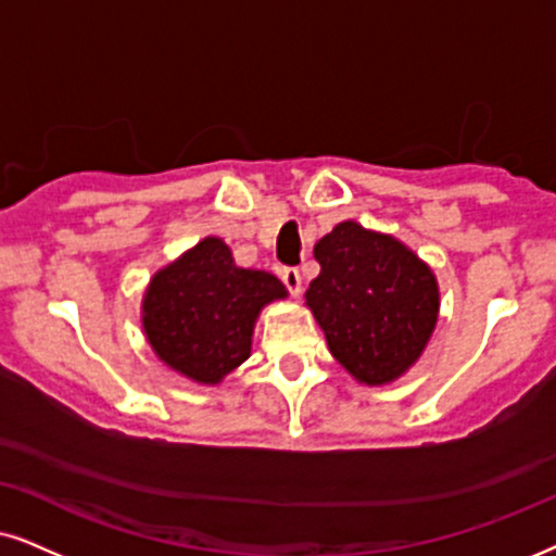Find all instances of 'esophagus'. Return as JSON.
<instances>
[{"label":"esophagus","mask_w":556,"mask_h":556,"mask_svg":"<svg viewBox=\"0 0 556 556\" xmlns=\"http://www.w3.org/2000/svg\"><path fill=\"white\" fill-rule=\"evenodd\" d=\"M279 279H282V285L287 287V292H290L292 298H298L302 292V277L294 266H285V269H279Z\"/></svg>","instance_id":"34e87169"}]
</instances>
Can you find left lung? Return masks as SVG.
<instances>
[{
  "label": "left lung",
  "instance_id": "left-lung-1",
  "mask_svg": "<svg viewBox=\"0 0 556 556\" xmlns=\"http://www.w3.org/2000/svg\"><path fill=\"white\" fill-rule=\"evenodd\" d=\"M315 258L320 274L305 298L330 354L359 382H392L418 359L439 318L431 269L392 236L354 220L323 236Z\"/></svg>",
  "mask_w": 556,
  "mask_h": 556
}]
</instances>
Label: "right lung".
<instances>
[{"label": "right lung", "mask_w": 556, "mask_h": 556, "mask_svg": "<svg viewBox=\"0 0 556 556\" xmlns=\"http://www.w3.org/2000/svg\"><path fill=\"white\" fill-rule=\"evenodd\" d=\"M285 294L277 277L241 269L220 238H205L153 277L143 328L168 367L215 384L249 359L258 311Z\"/></svg>", "instance_id": "obj_1"}]
</instances>
